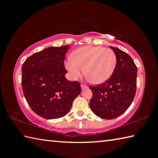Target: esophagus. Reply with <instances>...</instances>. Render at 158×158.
Here are the masks:
<instances>
[{"label": "esophagus", "instance_id": "1", "mask_svg": "<svg viewBox=\"0 0 158 158\" xmlns=\"http://www.w3.org/2000/svg\"><path fill=\"white\" fill-rule=\"evenodd\" d=\"M81 89L83 90V89H87L88 86H87V85H84V84H81Z\"/></svg>", "mask_w": 158, "mask_h": 158}]
</instances>
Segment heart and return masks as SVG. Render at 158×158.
<instances>
[{
  "label": "heart",
  "instance_id": "obj_1",
  "mask_svg": "<svg viewBox=\"0 0 158 158\" xmlns=\"http://www.w3.org/2000/svg\"><path fill=\"white\" fill-rule=\"evenodd\" d=\"M65 66L72 78L75 79L84 69V76L93 84L106 82L113 74L116 66V56L111 49L102 47H85L74 51L70 60Z\"/></svg>",
  "mask_w": 158,
  "mask_h": 158
}]
</instances>
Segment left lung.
<instances>
[{
    "mask_svg": "<svg viewBox=\"0 0 158 158\" xmlns=\"http://www.w3.org/2000/svg\"><path fill=\"white\" fill-rule=\"evenodd\" d=\"M116 56L113 74L104 84L90 86L93 97L90 107L96 116L104 119H114L127 110L136 93L137 68L127 53L110 47Z\"/></svg>",
    "mask_w": 158,
    "mask_h": 158,
    "instance_id": "obj_1",
    "label": "left lung"
}]
</instances>
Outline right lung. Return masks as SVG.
<instances>
[{
  "label": "right lung",
  "instance_id": "add662e5",
  "mask_svg": "<svg viewBox=\"0 0 158 158\" xmlns=\"http://www.w3.org/2000/svg\"><path fill=\"white\" fill-rule=\"evenodd\" d=\"M69 49V45L46 48L28 57L22 65L26 100L32 110L44 118L65 116L81 93L78 81L65 78L64 60Z\"/></svg>",
  "mask_w": 158,
  "mask_h": 158
}]
</instances>
